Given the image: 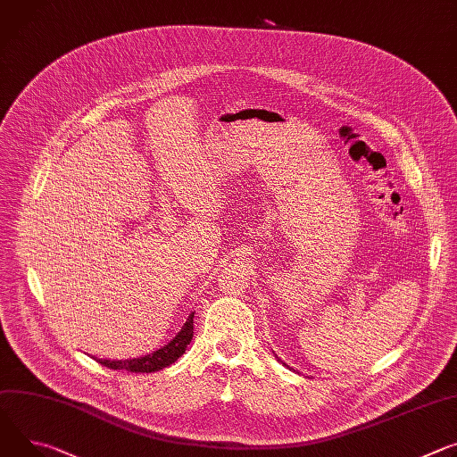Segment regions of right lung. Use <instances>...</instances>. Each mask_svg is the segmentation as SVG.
Wrapping results in <instances>:
<instances>
[{
	"label": "right lung",
	"mask_w": 457,
	"mask_h": 457,
	"mask_svg": "<svg viewBox=\"0 0 457 457\" xmlns=\"http://www.w3.org/2000/svg\"><path fill=\"white\" fill-rule=\"evenodd\" d=\"M193 317H195V313L189 315L182 331L171 343H168L163 348H160L149 355H144L138 359H129V361H107V359H96V361L111 370H128V371H135V373H151V371H158L162 368H168L186 352L187 345L193 339Z\"/></svg>",
	"instance_id": "add662e5"
}]
</instances>
